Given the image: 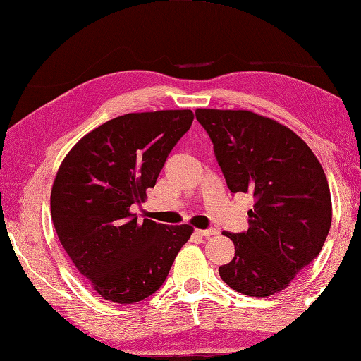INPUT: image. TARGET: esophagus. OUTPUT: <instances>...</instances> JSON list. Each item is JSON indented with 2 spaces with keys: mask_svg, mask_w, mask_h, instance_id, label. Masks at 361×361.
Here are the masks:
<instances>
[{
  "mask_svg": "<svg viewBox=\"0 0 361 361\" xmlns=\"http://www.w3.org/2000/svg\"><path fill=\"white\" fill-rule=\"evenodd\" d=\"M197 233H199L200 236H204V238H209V236H214L217 235V230L216 228H207V230H195Z\"/></svg>",
  "mask_w": 361,
  "mask_h": 361,
  "instance_id": "esophagus-1",
  "label": "esophagus"
}]
</instances>
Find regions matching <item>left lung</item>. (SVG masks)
<instances>
[{"label": "left lung", "instance_id": "1", "mask_svg": "<svg viewBox=\"0 0 361 361\" xmlns=\"http://www.w3.org/2000/svg\"><path fill=\"white\" fill-rule=\"evenodd\" d=\"M233 194H252L249 230L224 231L235 257L219 267L235 291L267 298L283 291L319 255L331 224L330 189L303 140L252 111L197 109Z\"/></svg>", "mask_w": 361, "mask_h": 361}]
</instances>
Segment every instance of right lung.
I'll return each instance as SVG.
<instances>
[{
	"label": "right lung",
	"instance_id": "right-lung-1",
	"mask_svg": "<svg viewBox=\"0 0 361 361\" xmlns=\"http://www.w3.org/2000/svg\"><path fill=\"white\" fill-rule=\"evenodd\" d=\"M194 114L131 112L86 134L67 153L51 189V219L67 255L103 299L136 303L167 279L190 225L137 221L145 200Z\"/></svg>",
	"mask_w": 361,
	"mask_h": 361
}]
</instances>
